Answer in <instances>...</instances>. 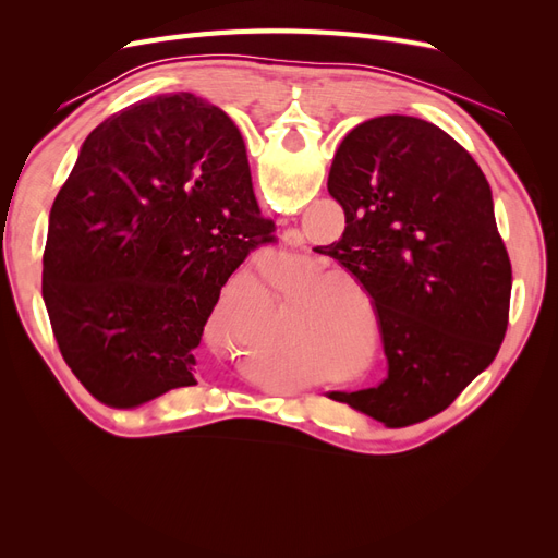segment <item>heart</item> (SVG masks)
Returning a JSON list of instances; mask_svg holds the SVG:
<instances>
[{
	"label": "heart",
	"mask_w": 558,
	"mask_h": 558,
	"mask_svg": "<svg viewBox=\"0 0 558 558\" xmlns=\"http://www.w3.org/2000/svg\"><path fill=\"white\" fill-rule=\"evenodd\" d=\"M332 275H342V272H330ZM347 279V277H344ZM298 320H302V326H330V320L335 318V305H332V295L318 293L312 298L305 307H300L298 314H293Z\"/></svg>",
	"instance_id": "obj_1"
}]
</instances>
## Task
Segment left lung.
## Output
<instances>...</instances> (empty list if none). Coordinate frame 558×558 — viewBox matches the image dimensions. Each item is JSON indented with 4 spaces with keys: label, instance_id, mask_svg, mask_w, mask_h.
I'll list each match as a JSON object with an SVG mask.
<instances>
[{
    "label": "left lung",
    "instance_id": "left-lung-1",
    "mask_svg": "<svg viewBox=\"0 0 558 558\" xmlns=\"http://www.w3.org/2000/svg\"><path fill=\"white\" fill-rule=\"evenodd\" d=\"M328 193L347 228L316 251L373 298L388 359L377 388L330 398L384 424L442 412L496 359L508 330L512 265L488 181L445 130L396 113L347 134Z\"/></svg>",
    "mask_w": 558,
    "mask_h": 558
}]
</instances>
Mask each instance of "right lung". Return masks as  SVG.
Here are the masks:
<instances>
[{"mask_svg":"<svg viewBox=\"0 0 558 558\" xmlns=\"http://www.w3.org/2000/svg\"><path fill=\"white\" fill-rule=\"evenodd\" d=\"M272 232L226 111L177 93L109 116L48 218L41 293L64 363L118 410L195 386L221 289Z\"/></svg>","mask_w":558,"mask_h":558,"instance_id":"obj_1","label":"right lung"}]
</instances>
